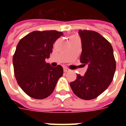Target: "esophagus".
Wrapping results in <instances>:
<instances>
[{
  "label": "esophagus",
  "instance_id": "esophagus-1",
  "mask_svg": "<svg viewBox=\"0 0 126 126\" xmlns=\"http://www.w3.org/2000/svg\"><path fill=\"white\" fill-rule=\"evenodd\" d=\"M63 71H64L65 73H67V72H69L71 70H70L69 69H68V68H67V67H65V68L63 69Z\"/></svg>",
  "mask_w": 126,
  "mask_h": 126
}]
</instances>
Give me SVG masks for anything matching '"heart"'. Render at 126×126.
Listing matches in <instances>:
<instances>
[{
    "instance_id": "b5f03b06",
    "label": "heart",
    "mask_w": 126,
    "mask_h": 126,
    "mask_svg": "<svg viewBox=\"0 0 126 126\" xmlns=\"http://www.w3.org/2000/svg\"><path fill=\"white\" fill-rule=\"evenodd\" d=\"M77 38V36H71V37H70V39H71V38Z\"/></svg>"
}]
</instances>
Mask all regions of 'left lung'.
Masks as SVG:
<instances>
[{
	"label": "left lung",
	"instance_id": "obj_1",
	"mask_svg": "<svg viewBox=\"0 0 126 126\" xmlns=\"http://www.w3.org/2000/svg\"><path fill=\"white\" fill-rule=\"evenodd\" d=\"M82 51L80 62L87 65L84 76L77 75L70 83L74 94L80 99H95L105 91L113 79L116 61L111 44L99 33L79 30Z\"/></svg>",
	"mask_w": 126,
	"mask_h": 126
}]
</instances>
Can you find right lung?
I'll list each match as a JSON object with an SVG mask.
<instances>
[{
	"instance_id": "right-lung-1",
	"label": "right lung",
	"mask_w": 126,
	"mask_h": 126,
	"mask_svg": "<svg viewBox=\"0 0 126 126\" xmlns=\"http://www.w3.org/2000/svg\"><path fill=\"white\" fill-rule=\"evenodd\" d=\"M63 32L57 31H33L21 38L13 57L17 84L31 97L42 99L53 92L63 73L61 65L51 67L46 63L53 44Z\"/></svg>"
}]
</instances>
